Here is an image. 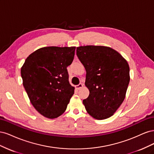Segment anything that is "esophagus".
I'll return each instance as SVG.
<instances>
[{
	"label": "esophagus",
	"instance_id": "obj_1",
	"mask_svg": "<svg viewBox=\"0 0 154 154\" xmlns=\"http://www.w3.org/2000/svg\"><path fill=\"white\" fill-rule=\"evenodd\" d=\"M83 87V83H80V84H78V85L75 86L76 88V89H78V90L80 89V88H82Z\"/></svg>",
	"mask_w": 154,
	"mask_h": 154
}]
</instances>
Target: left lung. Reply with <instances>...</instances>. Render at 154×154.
<instances>
[{
  "instance_id": "1",
  "label": "left lung",
  "mask_w": 154,
  "mask_h": 154,
  "mask_svg": "<svg viewBox=\"0 0 154 154\" xmlns=\"http://www.w3.org/2000/svg\"><path fill=\"white\" fill-rule=\"evenodd\" d=\"M76 54L86 70L85 85L89 96L83 103L87 112L96 119L111 117L125 98L130 82L127 61L106 46H80Z\"/></svg>"
}]
</instances>
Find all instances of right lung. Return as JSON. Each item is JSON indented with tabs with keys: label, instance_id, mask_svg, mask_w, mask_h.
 <instances>
[{
	"label": "right lung",
	"instance_id": "1",
	"mask_svg": "<svg viewBox=\"0 0 154 154\" xmlns=\"http://www.w3.org/2000/svg\"><path fill=\"white\" fill-rule=\"evenodd\" d=\"M76 47H44L29 55L21 67L23 85L31 104L45 118L54 119L66 111L74 94L67 67Z\"/></svg>",
	"mask_w": 154,
	"mask_h": 154
}]
</instances>
